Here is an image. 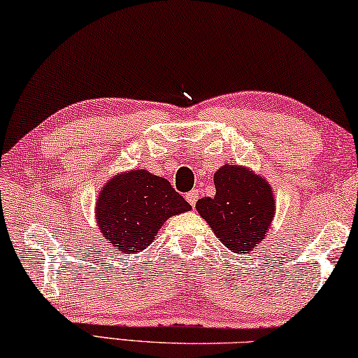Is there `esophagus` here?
I'll use <instances>...</instances> for the list:
<instances>
[{
	"label": "esophagus",
	"instance_id": "34e87169",
	"mask_svg": "<svg viewBox=\"0 0 358 358\" xmlns=\"http://www.w3.org/2000/svg\"><path fill=\"white\" fill-rule=\"evenodd\" d=\"M185 200L189 201L190 206L195 208V204H196V201H198V190H192V192L187 193V195H185Z\"/></svg>",
	"mask_w": 358,
	"mask_h": 358
}]
</instances>
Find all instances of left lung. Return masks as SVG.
Here are the masks:
<instances>
[{
	"mask_svg": "<svg viewBox=\"0 0 358 358\" xmlns=\"http://www.w3.org/2000/svg\"><path fill=\"white\" fill-rule=\"evenodd\" d=\"M214 185V198L198 200V214L228 250L244 254L257 249L276 210L273 187L263 176L239 165L219 168Z\"/></svg>",
	"mask_w": 358,
	"mask_h": 358,
	"instance_id": "left-lung-1",
	"label": "left lung"
}]
</instances>
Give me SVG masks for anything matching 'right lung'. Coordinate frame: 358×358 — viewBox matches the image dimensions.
<instances>
[{
	"instance_id": "1",
	"label": "right lung",
	"mask_w": 358,
	"mask_h": 358,
	"mask_svg": "<svg viewBox=\"0 0 358 358\" xmlns=\"http://www.w3.org/2000/svg\"><path fill=\"white\" fill-rule=\"evenodd\" d=\"M190 209L166 179L148 169H130L103 185L96 196L95 219L110 248L138 254L152 244L169 217Z\"/></svg>"
}]
</instances>
